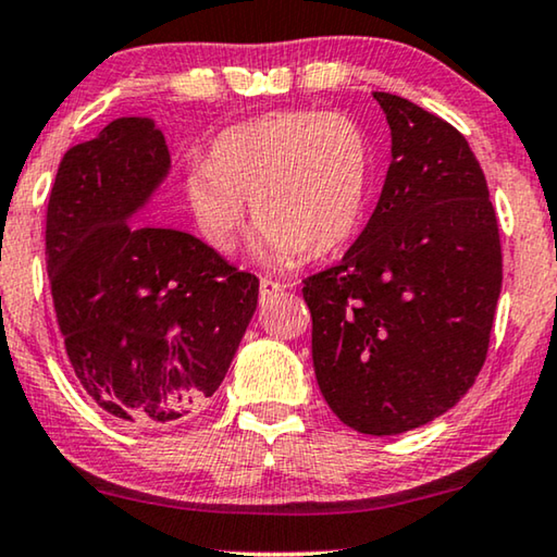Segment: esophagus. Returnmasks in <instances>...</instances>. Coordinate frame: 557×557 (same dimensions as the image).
<instances>
[{
	"mask_svg": "<svg viewBox=\"0 0 557 557\" xmlns=\"http://www.w3.org/2000/svg\"><path fill=\"white\" fill-rule=\"evenodd\" d=\"M280 289H282L280 282L270 280V277H262V280H260V302H262V305L270 302L272 297H275V295L280 293Z\"/></svg>",
	"mask_w": 557,
	"mask_h": 557,
	"instance_id": "obj_1",
	"label": "esophagus"
}]
</instances>
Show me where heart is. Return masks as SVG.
<instances>
[{"mask_svg": "<svg viewBox=\"0 0 557 557\" xmlns=\"http://www.w3.org/2000/svg\"><path fill=\"white\" fill-rule=\"evenodd\" d=\"M372 145L345 112H270L222 129L207 162L187 164L182 193L202 243L232 255L250 199L252 250L268 264L325 257L360 227Z\"/></svg>", "mask_w": 557, "mask_h": 557, "instance_id": "heart-1", "label": "heart"}]
</instances>
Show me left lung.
Masks as SVG:
<instances>
[{
	"mask_svg": "<svg viewBox=\"0 0 557 557\" xmlns=\"http://www.w3.org/2000/svg\"><path fill=\"white\" fill-rule=\"evenodd\" d=\"M393 137L377 207L343 262L307 277L312 364L347 428L408 433L447 412L483 368L503 285L485 174L458 129L375 92Z\"/></svg>",
	"mask_w": 557,
	"mask_h": 557,
	"instance_id": "obj_1",
	"label": "left lung"
}]
</instances>
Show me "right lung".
I'll use <instances>...</instances> for the list:
<instances>
[{
    "instance_id": "1",
    "label": "right lung",
    "mask_w": 557,
    "mask_h": 557,
    "mask_svg": "<svg viewBox=\"0 0 557 557\" xmlns=\"http://www.w3.org/2000/svg\"><path fill=\"white\" fill-rule=\"evenodd\" d=\"M170 174L147 117H120L62 157L45 255L66 358L85 393L137 428L195 412L225 380L260 280L189 232L137 225Z\"/></svg>"
}]
</instances>
